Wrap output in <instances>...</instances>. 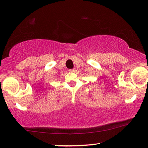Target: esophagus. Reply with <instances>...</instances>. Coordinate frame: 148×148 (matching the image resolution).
<instances>
[{
  "instance_id": "34e87169",
  "label": "esophagus",
  "mask_w": 148,
  "mask_h": 148,
  "mask_svg": "<svg viewBox=\"0 0 148 148\" xmlns=\"http://www.w3.org/2000/svg\"><path fill=\"white\" fill-rule=\"evenodd\" d=\"M74 71H75L74 69H71V70H69V72H74Z\"/></svg>"
}]
</instances>
